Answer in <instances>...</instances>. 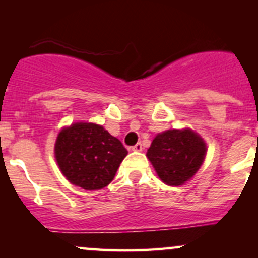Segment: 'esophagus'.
Segmentation results:
<instances>
[{
    "label": "esophagus",
    "mask_w": 258,
    "mask_h": 258,
    "mask_svg": "<svg viewBox=\"0 0 258 258\" xmlns=\"http://www.w3.org/2000/svg\"><path fill=\"white\" fill-rule=\"evenodd\" d=\"M142 149H143V146H142L141 143H137L136 146L132 147L133 152H142Z\"/></svg>",
    "instance_id": "esophagus-1"
}]
</instances>
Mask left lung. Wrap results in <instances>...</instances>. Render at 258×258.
<instances>
[{"label":"left lung","mask_w":258,"mask_h":258,"mask_svg":"<svg viewBox=\"0 0 258 258\" xmlns=\"http://www.w3.org/2000/svg\"><path fill=\"white\" fill-rule=\"evenodd\" d=\"M205 155L206 143L190 128L159 133L147 152L160 179L172 186L190 179L203 165Z\"/></svg>","instance_id":"1"}]
</instances>
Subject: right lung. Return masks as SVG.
I'll return each mask as SVG.
<instances>
[{
    "mask_svg": "<svg viewBox=\"0 0 258 258\" xmlns=\"http://www.w3.org/2000/svg\"><path fill=\"white\" fill-rule=\"evenodd\" d=\"M126 148L103 126L76 122L59 132L54 156L65 178L86 190H98L114 179Z\"/></svg>",
    "mask_w": 258,
    "mask_h": 258,
    "instance_id": "right-lung-1",
    "label": "right lung"
}]
</instances>
